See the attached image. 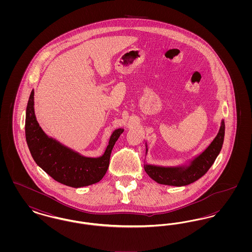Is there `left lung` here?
<instances>
[{"label":"left lung","mask_w":252,"mask_h":252,"mask_svg":"<svg viewBox=\"0 0 252 252\" xmlns=\"http://www.w3.org/2000/svg\"><path fill=\"white\" fill-rule=\"evenodd\" d=\"M225 136V122L222 119L220 127L215 139L211 142L202 152L192 157L185 163L174 166H162L147 163L144 160V171L146 174L159 184L169 186H185L200 179L214 164L216 158L219 155ZM145 156L148 148L145 142Z\"/></svg>","instance_id":"obj_1"}]
</instances>
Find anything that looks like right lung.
<instances>
[{"mask_svg": "<svg viewBox=\"0 0 252 252\" xmlns=\"http://www.w3.org/2000/svg\"><path fill=\"white\" fill-rule=\"evenodd\" d=\"M32 90L25 115V138L36 164L58 182L81 188L99 182L107 173L112 148L123 128L111 133L105 152L100 157H86L48 136L37 123Z\"/></svg>", "mask_w": 252, "mask_h": 252, "instance_id": "add662e5", "label": "right lung"}]
</instances>
